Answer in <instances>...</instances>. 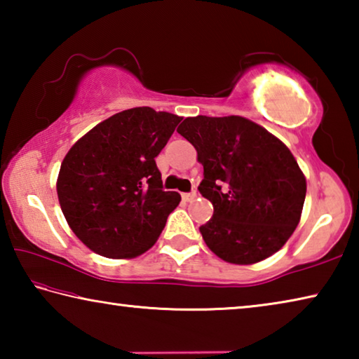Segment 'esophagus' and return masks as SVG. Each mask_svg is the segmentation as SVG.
Segmentation results:
<instances>
[{"label":"esophagus","mask_w":359,"mask_h":359,"mask_svg":"<svg viewBox=\"0 0 359 359\" xmlns=\"http://www.w3.org/2000/svg\"><path fill=\"white\" fill-rule=\"evenodd\" d=\"M182 199H184L185 203H191L196 199V191H190V193H184L182 194Z\"/></svg>","instance_id":"esophagus-1"}]
</instances>
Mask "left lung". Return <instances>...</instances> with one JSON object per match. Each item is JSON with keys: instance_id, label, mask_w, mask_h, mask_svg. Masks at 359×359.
Returning a JSON list of instances; mask_svg holds the SVG:
<instances>
[{"instance_id": "obj_1", "label": "left lung", "mask_w": 359, "mask_h": 359, "mask_svg": "<svg viewBox=\"0 0 359 359\" xmlns=\"http://www.w3.org/2000/svg\"><path fill=\"white\" fill-rule=\"evenodd\" d=\"M177 133L204 166L198 190L214 215L199 231L210 250L234 264L280 250L299 223L307 188L287 145L238 115L188 117Z\"/></svg>"}]
</instances>
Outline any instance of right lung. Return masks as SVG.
<instances>
[{
    "label": "right lung",
    "mask_w": 359,
    "mask_h": 359,
    "mask_svg": "<svg viewBox=\"0 0 359 359\" xmlns=\"http://www.w3.org/2000/svg\"><path fill=\"white\" fill-rule=\"evenodd\" d=\"M182 118L135 107L101 121L65 156L57 180L66 222L90 250L137 257L155 244L177 191L163 190L155 158Z\"/></svg>",
    "instance_id": "obj_1"
}]
</instances>
